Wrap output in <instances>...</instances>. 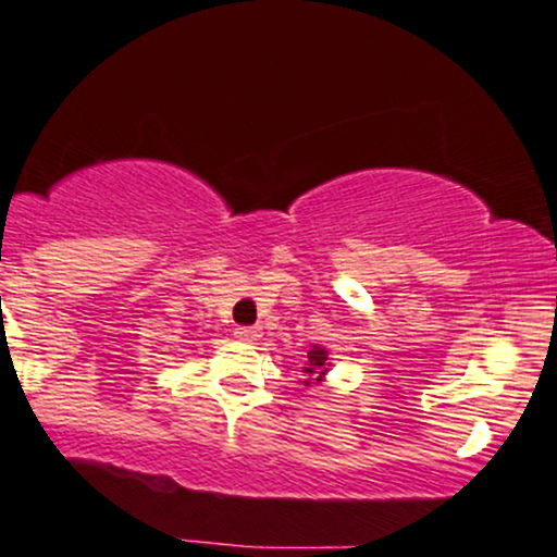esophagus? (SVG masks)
Returning a JSON list of instances; mask_svg holds the SVG:
<instances>
[{"label":"esophagus","mask_w":557,"mask_h":557,"mask_svg":"<svg viewBox=\"0 0 557 557\" xmlns=\"http://www.w3.org/2000/svg\"><path fill=\"white\" fill-rule=\"evenodd\" d=\"M237 338L239 342L255 344L260 338V329H237Z\"/></svg>","instance_id":"obj_1"}]
</instances>
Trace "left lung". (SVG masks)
I'll use <instances>...</instances> for the list:
<instances>
[{
	"label": "left lung",
	"mask_w": 557,
	"mask_h": 557,
	"mask_svg": "<svg viewBox=\"0 0 557 557\" xmlns=\"http://www.w3.org/2000/svg\"><path fill=\"white\" fill-rule=\"evenodd\" d=\"M333 368L331 364V357H329V349L320 344H312L310 351L305 355V364H302V377H299V383L307 385H320L325 381V375H329V370Z\"/></svg>",
	"instance_id": "8db88e82"
}]
</instances>
